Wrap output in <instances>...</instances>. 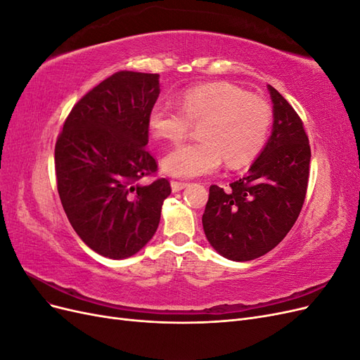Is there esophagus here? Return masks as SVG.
<instances>
[{
    "instance_id": "esophagus-1",
    "label": "esophagus",
    "mask_w": 360,
    "mask_h": 360,
    "mask_svg": "<svg viewBox=\"0 0 360 360\" xmlns=\"http://www.w3.org/2000/svg\"><path fill=\"white\" fill-rule=\"evenodd\" d=\"M186 186H188V183H184V181H176V180L171 181V189H172V192H179V191L186 188Z\"/></svg>"
}]
</instances>
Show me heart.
Segmentation results:
<instances>
[{
	"label": "heart",
	"mask_w": 360,
	"mask_h": 360,
	"mask_svg": "<svg viewBox=\"0 0 360 360\" xmlns=\"http://www.w3.org/2000/svg\"><path fill=\"white\" fill-rule=\"evenodd\" d=\"M179 105L158 102L150 108L147 123L156 138L180 141L192 123H200L193 143L174 147L162 159L168 176L193 179L219 168L243 167L264 147L271 124V110L259 96L246 94L230 82L192 86L179 96Z\"/></svg>",
	"instance_id": "b5f03b06"
}]
</instances>
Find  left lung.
<instances>
[{
    "label": "left lung",
    "mask_w": 360,
    "mask_h": 360,
    "mask_svg": "<svg viewBox=\"0 0 360 360\" xmlns=\"http://www.w3.org/2000/svg\"><path fill=\"white\" fill-rule=\"evenodd\" d=\"M274 129L255 162L230 188L212 184L202 214L207 240L222 257L249 261L267 254L297 221L307 197L311 147L292 106L267 85Z\"/></svg>",
    "instance_id": "left-lung-1"
}]
</instances>
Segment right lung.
I'll use <instances>...</instances> for the list:
<instances>
[{
    "label": "right lung",
    "instance_id": "1",
    "mask_svg": "<svg viewBox=\"0 0 360 360\" xmlns=\"http://www.w3.org/2000/svg\"><path fill=\"white\" fill-rule=\"evenodd\" d=\"M160 93L158 73L122 70L76 103L56 144L57 188L73 230L94 252L135 255L155 236L169 181L158 171L147 117Z\"/></svg>",
    "mask_w": 360,
    "mask_h": 360
}]
</instances>
